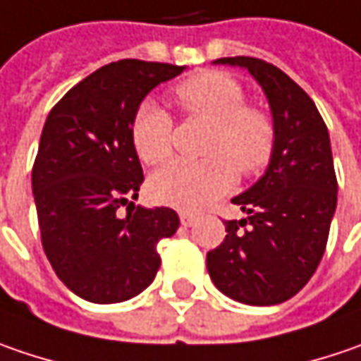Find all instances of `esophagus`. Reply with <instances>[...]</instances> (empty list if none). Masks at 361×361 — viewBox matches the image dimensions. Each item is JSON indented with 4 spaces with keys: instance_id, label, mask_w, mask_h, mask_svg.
<instances>
[{
    "instance_id": "esophagus-1",
    "label": "esophagus",
    "mask_w": 361,
    "mask_h": 361,
    "mask_svg": "<svg viewBox=\"0 0 361 361\" xmlns=\"http://www.w3.org/2000/svg\"><path fill=\"white\" fill-rule=\"evenodd\" d=\"M192 221H195V215H192V213H189V211H183V213H180V224H183V226H192Z\"/></svg>"
}]
</instances>
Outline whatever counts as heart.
Masks as SVG:
<instances>
[{"instance_id":"obj_1","label":"heart","mask_w":361,"mask_h":361,"mask_svg":"<svg viewBox=\"0 0 361 361\" xmlns=\"http://www.w3.org/2000/svg\"><path fill=\"white\" fill-rule=\"evenodd\" d=\"M189 118L213 123L203 154L207 160H174L150 178L158 203L180 211H199L233 189L238 172L256 176L276 152L279 128L270 111L247 105L245 91L226 73L203 71L180 81L172 91ZM130 137L142 162L156 166L174 150V121L166 109L144 101L135 109Z\"/></svg>"}]
</instances>
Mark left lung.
Segmentation results:
<instances>
[{"label":"left lung","instance_id":"obj_1","mask_svg":"<svg viewBox=\"0 0 361 361\" xmlns=\"http://www.w3.org/2000/svg\"><path fill=\"white\" fill-rule=\"evenodd\" d=\"M260 82L279 128L276 152L260 180L231 199L247 213L226 221L227 235L207 252L213 284L233 300L279 305L311 280L323 258L337 205L327 126L313 99L279 66L233 56Z\"/></svg>","mask_w":361,"mask_h":361}]
</instances>
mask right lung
<instances>
[{
  "mask_svg": "<svg viewBox=\"0 0 361 361\" xmlns=\"http://www.w3.org/2000/svg\"><path fill=\"white\" fill-rule=\"evenodd\" d=\"M185 66L123 59L77 82L46 118L32 190L46 258L77 297L121 302L156 276L174 209L134 207L144 183L130 126L156 85ZM128 205L121 218L118 209Z\"/></svg>",
  "mask_w": 361,
  "mask_h": 361,
  "instance_id": "1",
  "label": "right lung"
}]
</instances>
